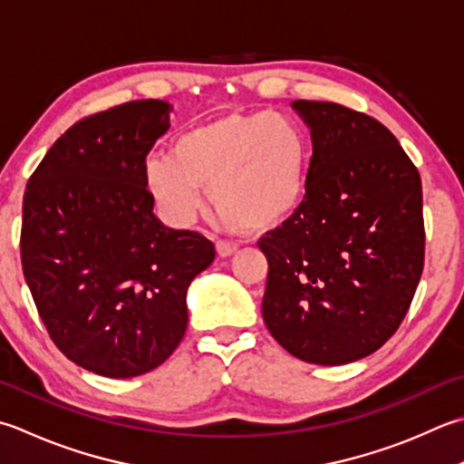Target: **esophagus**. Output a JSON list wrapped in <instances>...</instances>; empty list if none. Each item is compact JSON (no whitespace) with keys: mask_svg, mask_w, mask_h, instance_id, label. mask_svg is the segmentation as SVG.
<instances>
[{"mask_svg":"<svg viewBox=\"0 0 464 464\" xmlns=\"http://www.w3.org/2000/svg\"><path fill=\"white\" fill-rule=\"evenodd\" d=\"M215 249H217V256L227 259V257L235 256V253H237L239 247H237V245H235V243H229V241H217V243H215Z\"/></svg>","mask_w":464,"mask_h":464,"instance_id":"34e87169","label":"esophagus"}]
</instances>
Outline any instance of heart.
I'll return each mask as SVG.
<instances>
[{
    "label": "heart",
    "instance_id": "heart-1",
    "mask_svg": "<svg viewBox=\"0 0 464 464\" xmlns=\"http://www.w3.org/2000/svg\"><path fill=\"white\" fill-rule=\"evenodd\" d=\"M312 149L294 118L279 112H229L180 134L170 157H150L144 187L177 225L195 219L205 188L227 231H267L302 207Z\"/></svg>",
    "mask_w": 464,
    "mask_h": 464
}]
</instances>
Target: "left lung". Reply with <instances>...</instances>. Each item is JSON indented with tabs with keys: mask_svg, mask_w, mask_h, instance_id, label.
<instances>
[{
	"mask_svg": "<svg viewBox=\"0 0 464 464\" xmlns=\"http://www.w3.org/2000/svg\"><path fill=\"white\" fill-rule=\"evenodd\" d=\"M314 154L302 207L259 249L263 322L292 356L342 366L384 346L424 266L422 185L384 124L334 102L295 100Z\"/></svg>",
	"mask_w": 464,
	"mask_h": 464,
	"instance_id": "1",
	"label": "left lung"
}]
</instances>
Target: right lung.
Segmentation results:
<instances>
[{
	"label": "right lung",
	"instance_id": "right-lung-1",
	"mask_svg": "<svg viewBox=\"0 0 464 464\" xmlns=\"http://www.w3.org/2000/svg\"><path fill=\"white\" fill-rule=\"evenodd\" d=\"M170 112L165 100H136L90 116L27 180V287L60 352L98 376L159 368L185 335L190 281L215 259L203 235L162 225L144 187Z\"/></svg>",
	"mask_w": 464,
	"mask_h": 464
}]
</instances>
